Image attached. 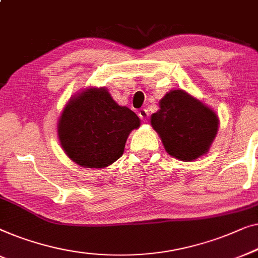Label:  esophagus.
Listing matches in <instances>:
<instances>
[{
  "mask_svg": "<svg viewBox=\"0 0 258 258\" xmlns=\"http://www.w3.org/2000/svg\"><path fill=\"white\" fill-rule=\"evenodd\" d=\"M138 114H139L140 119L143 121H147V118H148V112L146 108H140L139 111H138Z\"/></svg>",
  "mask_w": 258,
  "mask_h": 258,
  "instance_id": "esophagus-1",
  "label": "esophagus"
}]
</instances>
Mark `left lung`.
<instances>
[{"mask_svg":"<svg viewBox=\"0 0 258 258\" xmlns=\"http://www.w3.org/2000/svg\"><path fill=\"white\" fill-rule=\"evenodd\" d=\"M151 124L159 133L167 153L191 161L208 152L217 130L215 112L182 90H174L159 103Z\"/></svg>","mask_w":258,"mask_h":258,"instance_id":"1","label":"left lung"}]
</instances>
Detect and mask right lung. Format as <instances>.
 <instances>
[{"label":"right lung","instance_id":"right-lung-1","mask_svg":"<svg viewBox=\"0 0 258 258\" xmlns=\"http://www.w3.org/2000/svg\"><path fill=\"white\" fill-rule=\"evenodd\" d=\"M140 119L119 106L105 89H89L69 101L58 122L65 153L86 168H104L124 153L130 132Z\"/></svg>","mask_w":258,"mask_h":258}]
</instances>
